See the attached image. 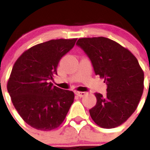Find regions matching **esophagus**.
Instances as JSON below:
<instances>
[{
	"mask_svg": "<svg viewBox=\"0 0 150 150\" xmlns=\"http://www.w3.org/2000/svg\"><path fill=\"white\" fill-rule=\"evenodd\" d=\"M75 94H76L78 97H79V98H83V96H85V95H86V92H84V91H76Z\"/></svg>",
	"mask_w": 150,
	"mask_h": 150,
	"instance_id": "34e87169",
	"label": "esophagus"
}]
</instances>
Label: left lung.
Returning <instances> with one entry per match:
<instances>
[{"mask_svg":"<svg viewBox=\"0 0 150 150\" xmlns=\"http://www.w3.org/2000/svg\"><path fill=\"white\" fill-rule=\"evenodd\" d=\"M76 45L107 86L106 96L95 94L97 103L89 110L90 116L101 128H116L137 109L144 91V71L129 50L109 38H80Z\"/></svg>","mask_w":150,"mask_h":150,"instance_id":"left-lung-1","label":"left lung"}]
</instances>
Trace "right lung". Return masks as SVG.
Listing matches in <instances>:
<instances>
[{"mask_svg":"<svg viewBox=\"0 0 150 150\" xmlns=\"http://www.w3.org/2000/svg\"><path fill=\"white\" fill-rule=\"evenodd\" d=\"M74 39L51 40L32 46L13 65L7 90L22 120L40 131L55 129L63 122L74 100L72 91L55 86L61 59L75 45Z\"/></svg>","mask_w":150,"mask_h":150,"instance_id":"right-lung-1","label":"right lung"}]
</instances>
